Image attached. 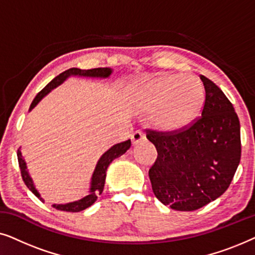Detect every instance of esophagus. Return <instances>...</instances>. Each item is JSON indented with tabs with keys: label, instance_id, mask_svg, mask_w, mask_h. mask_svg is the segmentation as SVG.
Here are the masks:
<instances>
[{
	"label": "esophagus",
	"instance_id": "esophagus-1",
	"mask_svg": "<svg viewBox=\"0 0 255 255\" xmlns=\"http://www.w3.org/2000/svg\"><path fill=\"white\" fill-rule=\"evenodd\" d=\"M131 140H132V144H133V145H137V144H139V142H141L142 140H145L144 132H142L141 130L134 131L131 135Z\"/></svg>",
	"mask_w": 255,
	"mask_h": 255
}]
</instances>
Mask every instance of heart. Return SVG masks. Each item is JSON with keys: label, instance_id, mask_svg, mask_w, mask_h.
Instances as JSON below:
<instances>
[{"label": "heart", "instance_id": "1", "mask_svg": "<svg viewBox=\"0 0 255 255\" xmlns=\"http://www.w3.org/2000/svg\"><path fill=\"white\" fill-rule=\"evenodd\" d=\"M134 102L141 110L154 111L153 123L159 130L175 132L189 127L205 102V89L191 75L161 74L135 89Z\"/></svg>", "mask_w": 255, "mask_h": 255}]
</instances>
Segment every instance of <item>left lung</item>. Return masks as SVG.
Returning a JSON list of instances; mask_svg holds the SVG:
<instances>
[{
    "instance_id": "left-lung-1",
    "label": "left lung",
    "mask_w": 255,
    "mask_h": 255,
    "mask_svg": "<svg viewBox=\"0 0 255 255\" xmlns=\"http://www.w3.org/2000/svg\"><path fill=\"white\" fill-rule=\"evenodd\" d=\"M202 116L175 132L146 128L158 156L148 170L155 197L177 211L197 210L228 189L240 162V123L221 88L201 75Z\"/></svg>"
}]
</instances>
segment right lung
Instances as JSON below:
<instances>
[{
    "label": "right lung",
    "mask_w": 255,
    "mask_h": 255,
    "mask_svg": "<svg viewBox=\"0 0 255 255\" xmlns=\"http://www.w3.org/2000/svg\"><path fill=\"white\" fill-rule=\"evenodd\" d=\"M110 74H111L110 68H92V69L69 68L67 71L62 72L61 74L55 76V78L52 80V81L48 83L43 90H40V92L38 93V95L34 97L32 103H31L30 109H32L33 107H36V104L39 102V101L43 99L47 93H50L52 89L60 85V83L64 81V80H66V78H68L69 75H85V76H97V78H107V76H109ZM130 146H131V140L128 139V140H125L123 142H120V144L114 145L113 147L108 149V151L101 156V159L99 160V162H97L96 165L95 172L93 174L92 188H90V194L88 196H86L85 198H82V200L80 201L73 202V203L57 204V205H53V207L57 209V210L67 211V212H79L90 207V205L97 200V196L102 194L103 188H104V182H106V173H107L108 166L110 165V162L113 161L114 159H116L122 154H124V153L130 148ZM17 158H18V165H19L20 174H22V179L24 181V183L26 184V187L29 188V189L32 191V193L36 195L41 202H44L43 198H41L39 196V194H38L36 188L33 187L32 180H31V177L29 176V173H27L26 170L25 162H24V159L22 158L20 149H17Z\"/></svg>",
    "instance_id": "add662e5"
}]
</instances>
